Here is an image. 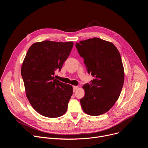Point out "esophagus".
I'll use <instances>...</instances> for the list:
<instances>
[{
	"mask_svg": "<svg viewBox=\"0 0 148 148\" xmlns=\"http://www.w3.org/2000/svg\"><path fill=\"white\" fill-rule=\"evenodd\" d=\"M78 88V86H73V91H75Z\"/></svg>",
	"mask_w": 148,
	"mask_h": 148,
	"instance_id": "obj_1",
	"label": "esophagus"
}]
</instances>
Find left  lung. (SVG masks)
I'll list each match as a JSON object with an SVG mask.
<instances>
[{
	"label": "left lung",
	"mask_w": 148,
	"mask_h": 148,
	"mask_svg": "<svg viewBox=\"0 0 148 148\" xmlns=\"http://www.w3.org/2000/svg\"><path fill=\"white\" fill-rule=\"evenodd\" d=\"M88 73L94 77L82 88L80 99L84 112L98 116L108 112L118 100L124 82V69L120 53L111 42L94 37L75 44Z\"/></svg>",
	"instance_id": "1"
}]
</instances>
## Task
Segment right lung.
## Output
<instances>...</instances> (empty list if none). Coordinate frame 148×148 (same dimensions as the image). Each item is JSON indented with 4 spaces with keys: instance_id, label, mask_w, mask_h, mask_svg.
Returning a JSON list of instances; mask_svg holds the SVG:
<instances>
[{
    "instance_id": "add662e5",
    "label": "right lung",
    "mask_w": 148,
    "mask_h": 148,
    "mask_svg": "<svg viewBox=\"0 0 148 148\" xmlns=\"http://www.w3.org/2000/svg\"><path fill=\"white\" fill-rule=\"evenodd\" d=\"M73 42L49 40L37 42L29 49L21 74L26 97L32 107L49 118L64 115L73 95V87L54 79V71L62 68L73 47Z\"/></svg>"
}]
</instances>
